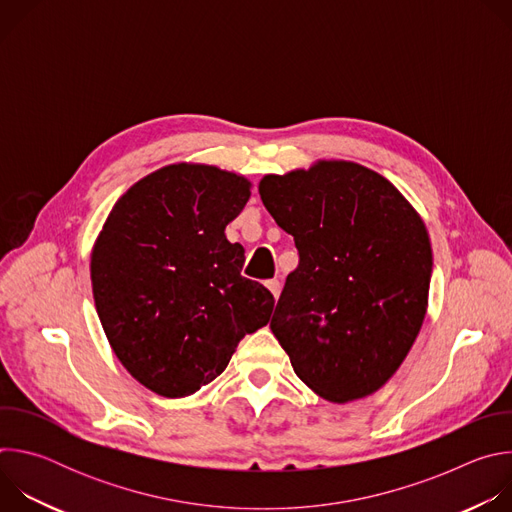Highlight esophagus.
Segmentation results:
<instances>
[{
	"label": "esophagus",
	"mask_w": 512,
	"mask_h": 512,
	"mask_svg": "<svg viewBox=\"0 0 512 512\" xmlns=\"http://www.w3.org/2000/svg\"><path fill=\"white\" fill-rule=\"evenodd\" d=\"M265 285H267V289L273 294V298L277 300L279 294H281V283H279L277 279H269V281H265Z\"/></svg>",
	"instance_id": "esophagus-1"
}]
</instances>
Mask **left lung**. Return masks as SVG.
I'll list each match as a JSON object with an SVG mask.
<instances>
[{"mask_svg":"<svg viewBox=\"0 0 512 512\" xmlns=\"http://www.w3.org/2000/svg\"><path fill=\"white\" fill-rule=\"evenodd\" d=\"M259 194L300 255L271 332L320 397L373 395L425 318L433 257L423 221L389 180L352 162L265 176Z\"/></svg>","mask_w":512,"mask_h":512,"instance_id":"left-lung-1","label":"left lung"}]
</instances>
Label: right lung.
Instances as JSON below:
<instances>
[{
  "label": "right lung",
  "mask_w": 512,
  "mask_h": 512,
  "mask_svg": "<svg viewBox=\"0 0 512 512\" xmlns=\"http://www.w3.org/2000/svg\"><path fill=\"white\" fill-rule=\"evenodd\" d=\"M249 196L233 172L166 166L115 202L95 243L93 298L107 340L162 397L214 381L241 338L269 322L271 291L241 275L245 249L225 237Z\"/></svg>",
  "instance_id": "1"
}]
</instances>
